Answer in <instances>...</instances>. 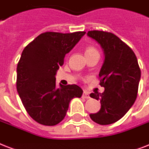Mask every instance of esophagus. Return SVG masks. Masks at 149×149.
Listing matches in <instances>:
<instances>
[{"instance_id": "obj_1", "label": "esophagus", "mask_w": 149, "mask_h": 149, "mask_svg": "<svg viewBox=\"0 0 149 149\" xmlns=\"http://www.w3.org/2000/svg\"><path fill=\"white\" fill-rule=\"evenodd\" d=\"M82 97L85 98V99H89V98H90V96H89L88 93H87L86 91H84L83 95H82Z\"/></svg>"}]
</instances>
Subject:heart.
<instances>
[{"instance_id": "heart-1", "label": "heart", "mask_w": 149, "mask_h": 149, "mask_svg": "<svg viewBox=\"0 0 149 149\" xmlns=\"http://www.w3.org/2000/svg\"><path fill=\"white\" fill-rule=\"evenodd\" d=\"M97 52L95 48L92 47V46H88V47H86V49H85V55L92 53V52Z\"/></svg>"}]
</instances>
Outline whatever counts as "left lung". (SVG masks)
I'll list each match as a JSON object with an SVG mask.
<instances>
[{
    "label": "left lung",
    "mask_w": 149,
    "mask_h": 149,
    "mask_svg": "<svg viewBox=\"0 0 149 149\" xmlns=\"http://www.w3.org/2000/svg\"><path fill=\"white\" fill-rule=\"evenodd\" d=\"M104 50V63L100 71V85L104 93H92L91 97L100 101L97 113L90 117L99 125H111L127 113L138 95L141 70L135 54L114 34L104 31H89Z\"/></svg>",
    "instance_id": "1"
}]
</instances>
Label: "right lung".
Instances as JSON below:
<instances>
[{"instance_id":"obj_1","label":"right lung","mask_w":149,"mask_h":149,"mask_svg":"<svg viewBox=\"0 0 149 149\" xmlns=\"http://www.w3.org/2000/svg\"><path fill=\"white\" fill-rule=\"evenodd\" d=\"M85 31H47L24 48L17 63L16 87L30 117L36 122L53 126L65 118L70 100L80 97L83 90L72 84H56V71Z\"/></svg>"}]
</instances>
